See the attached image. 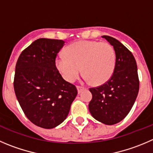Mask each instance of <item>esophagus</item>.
<instances>
[{"instance_id":"esophagus-1","label":"esophagus","mask_w":153,"mask_h":153,"mask_svg":"<svg viewBox=\"0 0 153 153\" xmlns=\"http://www.w3.org/2000/svg\"><path fill=\"white\" fill-rule=\"evenodd\" d=\"M85 87H82V86H79V85H77V91H78V93H80L82 92V91H83L84 89H85Z\"/></svg>"}]
</instances>
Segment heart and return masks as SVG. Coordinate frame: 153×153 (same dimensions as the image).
I'll return each mask as SVG.
<instances>
[{
  "label": "heart",
  "mask_w": 153,
  "mask_h": 153,
  "mask_svg": "<svg viewBox=\"0 0 153 153\" xmlns=\"http://www.w3.org/2000/svg\"><path fill=\"white\" fill-rule=\"evenodd\" d=\"M56 66L64 79L73 82L78 79L82 68L86 81L101 85L110 80L116 68V52L108 43L80 40L65 49V56H59Z\"/></svg>",
  "instance_id": "1"
}]
</instances>
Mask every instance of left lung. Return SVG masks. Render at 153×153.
<instances>
[{"label":"left lung","instance_id":"8db88e82","mask_svg":"<svg viewBox=\"0 0 153 153\" xmlns=\"http://www.w3.org/2000/svg\"><path fill=\"white\" fill-rule=\"evenodd\" d=\"M105 38L116 52V68L110 80L89 88L92 99L88 104L90 113L105 125L116 124L130 112L139 91L136 61L131 52L120 42L110 36Z\"/></svg>","mask_w":153,"mask_h":153}]
</instances>
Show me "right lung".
<instances>
[{"label":"right lung","mask_w":153,"mask_h":153,"mask_svg":"<svg viewBox=\"0 0 153 153\" xmlns=\"http://www.w3.org/2000/svg\"><path fill=\"white\" fill-rule=\"evenodd\" d=\"M62 40L40 38L22 51L16 65L14 90L27 119L46 129L60 125L77 94L56 68V58L64 46Z\"/></svg>","instance_id":"obj_1"}]
</instances>
